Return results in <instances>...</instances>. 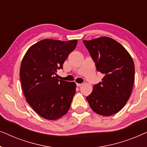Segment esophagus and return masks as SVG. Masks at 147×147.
<instances>
[{
	"label": "esophagus",
	"instance_id": "esophagus-1",
	"mask_svg": "<svg viewBox=\"0 0 147 147\" xmlns=\"http://www.w3.org/2000/svg\"><path fill=\"white\" fill-rule=\"evenodd\" d=\"M76 85H77L78 87H80V86H81L82 85V84H76Z\"/></svg>",
	"mask_w": 147,
	"mask_h": 147
}]
</instances>
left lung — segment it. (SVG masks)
I'll use <instances>...</instances> for the list:
<instances>
[{
	"label": "left lung",
	"mask_w": 147,
	"mask_h": 147,
	"mask_svg": "<svg viewBox=\"0 0 147 147\" xmlns=\"http://www.w3.org/2000/svg\"><path fill=\"white\" fill-rule=\"evenodd\" d=\"M83 42L97 71L104 75L86 100L96 113L113 115L124 107L131 94L134 82L133 60L121 44L110 37Z\"/></svg>",
	"instance_id": "8db88e82"
}]
</instances>
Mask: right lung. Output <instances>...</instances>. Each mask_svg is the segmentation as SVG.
<instances>
[{"mask_svg": "<svg viewBox=\"0 0 147 147\" xmlns=\"http://www.w3.org/2000/svg\"><path fill=\"white\" fill-rule=\"evenodd\" d=\"M77 43V40H41L28 49L22 60L20 78L26 100L45 119L57 120L69 109L76 84L55 76Z\"/></svg>", "mask_w": 147, "mask_h": 147, "instance_id": "obj_1", "label": "right lung"}]
</instances>
